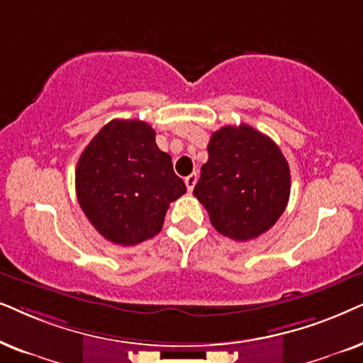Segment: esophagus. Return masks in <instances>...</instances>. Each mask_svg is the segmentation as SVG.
Wrapping results in <instances>:
<instances>
[{
  "instance_id": "esophagus-1",
  "label": "esophagus",
  "mask_w": 363,
  "mask_h": 363,
  "mask_svg": "<svg viewBox=\"0 0 363 363\" xmlns=\"http://www.w3.org/2000/svg\"><path fill=\"white\" fill-rule=\"evenodd\" d=\"M184 182H186L187 191L192 192V189H194V186H196V182H197V174L194 172V174H191V176H187V177L184 179Z\"/></svg>"
}]
</instances>
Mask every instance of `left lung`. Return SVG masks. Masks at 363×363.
<instances>
[{"mask_svg": "<svg viewBox=\"0 0 363 363\" xmlns=\"http://www.w3.org/2000/svg\"><path fill=\"white\" fill-rule=\"evenodd\" d=\"M209 159L194 187L217 232L234 240L259 238L286 211L291 169L272 139L247 124L212 134Z\"/></svg>", "mask_w": 363, "mask_h": 363, "instance_id": "obj_1", "label": "left lung"}]
</instances>
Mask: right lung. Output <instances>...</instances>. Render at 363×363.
Segmentation results:
<instances>
[{
	"instance_id": "add662e5",
	"label": "right lung",
	"mask_w": 363,
	"mask_h": 363,
	"mask_svg": "<svg viewBox=\"0 0 363 363\" xmlns=\"http://www.w3.org/2000/svg\"><path fill=\"white\" fill-rule=\"evenodd\" d=\"M171 161L144 121L114 119L96 134L77 161L76 194L104 239L136 245L162 229L169 204L186 192Z\"/></svg>"
}]
</instances>
